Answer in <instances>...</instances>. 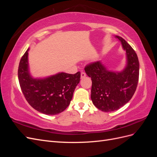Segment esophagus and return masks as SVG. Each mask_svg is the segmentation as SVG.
I'll return each mask as SVG.
<instances>
[{"mask_svg": "<svg viewBox=\"0 0 157 157\" xmlns=\"http://www.w3.org/2000/svg\"><path fill=\"white\" fill-rule=\"evenodd\" d=\"M86 74L84 72H82L81 73H80V77H81V78H84L85 77H86Z\"/></svg>", "mask_w": 157, "mask_h": 157, "instance_id": "34e87169", "label": "esophagus"}]
</instances>
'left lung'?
<instances>
[{
  "label": "left lung",
  "instance_id": "8db88e82",
  "mask_svg": "<svg viewBox=\"0 0 157 157\" xmlns=\"http://www.w3.org/2000/svg\"><path fill=\"white\" fill-rule=\"evenodd\" d=\"M126 52V65L121 71H109L100 61L84 68L92 82L91 99L103 112L116 111L129 101L134 94L139 79L140 63L135 51L122 37L115 36Z\"/></svg>",
  "mask_w": 157,
  "mask_h": 157
}]
</instances>
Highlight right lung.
<instances>
[{
	"mask_svg": "<svg viewBox=\"0 0 157 157\" xmlns=\"http://www.w3.org/2000/svg\"><path fill=\"white\" fill-rule=\"evenodd\" d=\"M28 48L18 67V79L27 102L35 110L48 115L63 112L71 103L80 82V73H58L44 78L33 77L29 71Z\"/></svg>",
	"mask_w": 157,
	"mask_h": 157,
	"instance_id": "add662e5",
	"label": "right lung"
}]
</instances>
